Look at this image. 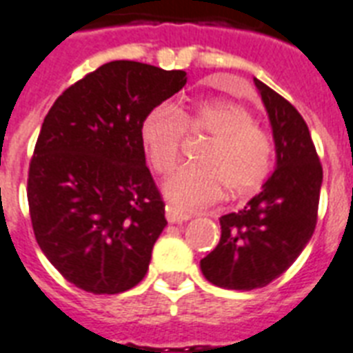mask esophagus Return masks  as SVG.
I'll list each match as a JSON object with an SVG mask.
<instances>
[{
    "label": "esophagus",
    "mask_w": 353,
    "mask_h": 353,
    "mask_svg": "<svg viewBox=\"0 0 353 353\" xmlns=\"http://www.w3.org/2000/svg\"><path fill=\"white\" fill-rule=\"evenodd\" d=\"M165 219L169 222H185L191 219V213H185V211L174 208V205H168L165 208Z\"/></svg>",
    "instance_id": "1"
}]
</instances>
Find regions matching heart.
I'll use <instances>...</instances> for the list:
<instances>
[{"mask_svg": "<svg viewBox=\"0 0 353 353\" xmlns=\"http://www.w3.org/2000/svg\"><path fill=\"white\" fill-rule=\"evenodd\" d=\"M184 134L208 140L194 154L196 165L179 169L163 184V194L180 208L211 204L225 188L231 194L252 193L272 173V134L239 101L202 100L179 112L168 103L151 109L140 122L138 138L153 173L165 176L176 168Z\"/></svg>", "mask_w": 353, "mask_h": 353, "instance_id": "b5f03b06", "label": "heart"}]
</instances>
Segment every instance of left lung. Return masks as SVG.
Listing matches in <instances>:
<instances>
[{
    "label": "left lung",
    "instance_id": "1",
    "mask_svg": "<svg viewBox=\"0 0 353 353\" xmlns=\"http://www.w3.org/2000/svg\"><path fill=\"white\" fill-rule=\"evenodd\" d=\"M255 85L272 123L277 163L241 211L221 216V242L200 261L204 277L228 290L264 288L283 275L314 235L323 165L299 111L266 83Z\"/></svg>",
    "mask_w": 353,
    "mask_h": 353
}]
</instances>
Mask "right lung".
Returning <instances> with one entry per match:
<instances>
[{
  "instance_id": "right-lung-1",
  "label": "right lung",
  "mask_w": 353,
  "mask_h": 353,
  "mask_svg": "<svg viewBox=\"0 0 353 353\" xmlns=\"http://www.w3.org/2000/svg\"><path fill=\"white\" fill-rule=\"evenodd\" d=\"M185 81L184 70L109 61L47 112L29 168L30 221L41 252L76 288L112 295L145 277L168 221L138 129Z\"/></svg>"
}]
</instances>
